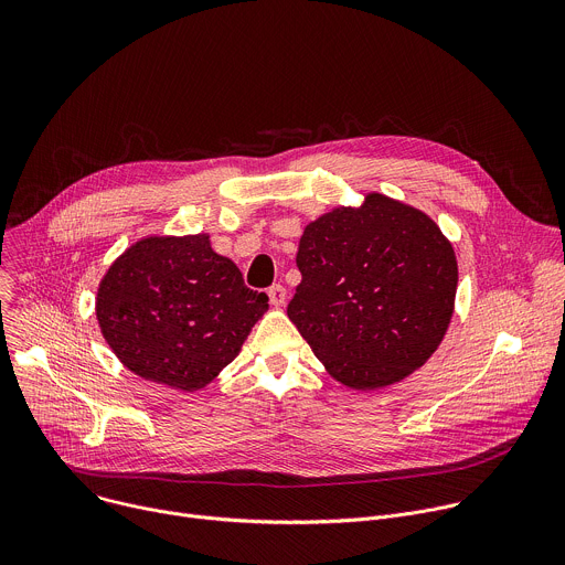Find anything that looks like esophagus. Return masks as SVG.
Listing matches in <instances>:
<instances>
[{"label":"esophagus","instance_id":"esophagus-1","mask_svg":"<svg viewBox=\"0 0 565 565\" xmlns=\"http://www.w3.org/2000/svg\"><path fill=\"white\" fill-rule=\"evenodd\" d=\"M268 297H270V303H273L275 308H279V306L286 303L288 292H286V288H284L281 284H275L273 288H268Z\"/></svg>","mask_w":565,"mask_h":565}]
</instances>
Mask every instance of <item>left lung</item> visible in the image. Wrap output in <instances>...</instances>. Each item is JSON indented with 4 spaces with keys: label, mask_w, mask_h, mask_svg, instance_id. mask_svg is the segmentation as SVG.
<instances>
[{
    "label": "left lung",
    "mask_w": 565,
    "mask_h": 565,
    "mask_svg": "<svg viewBox=\"0 0 565 565\" xmlns=\"http://www.w3.org/2000/svg\"><path fill=\"white\" fill-rule=\"evenodd\" d=\"M288 317L329 375L373 391L418 371L454 315L451 241L423 210L371 192L303 227Z\"/></svg>",
    "instance_id": "1"
}]
</instances>
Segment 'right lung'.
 <instances>
[{
  "label": "right lung",
  "instance_id": "add662e5",
  "mask_svg": "<svg viewBox=\"0 0 565 565\" xmlns=\"http://www.w3.org/2000/svg\"><path fill=\"white\" fill-rule=\"evenodd\" d=\"M268 310L210 234H151L105 273L96 295L100 333L134 375L185 393L207 386Z\"/></svg>",
  "mask_w": 565,
  "mask_h": 565
}]
</instances>
